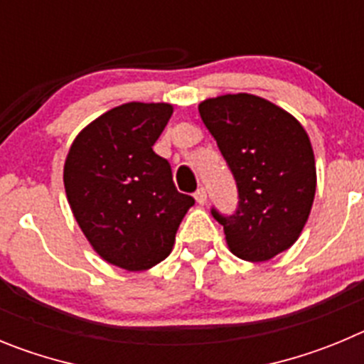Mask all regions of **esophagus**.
Masks as SVG:
<instances>
[{"label":"esophagus","instance_id":"34e87169","mask_svg":"<svg viewBox=\"0 0 364 364\" xmlns=\"http://www.w3.org/2000/svg\"><path fill=\"white\" fill-rule=\"evenodd\" d=\"M194 198H196V201L199 203V205H205V203H206V190L203 188V186H201V188H198V190H196Z\"/></svg>","mask_w":364,"mask_h":364}]
</instances>
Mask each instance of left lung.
<instances>
[{
  "mask_svg": "<svg viewBox=\"0 0 364 364\" xmlns=\"http://www.w3.org/2000/svg\"><path fill=\"white\" fill-rule=\"evenodd\" d=\"M199 116L218 143L237 185V208L212 215L232 254L268 261L292 247L312 210L316 159L309 134L277 105L227 94L205 100Z\"/></svg>",
  "mask_w": 364,
  "mask_h": 364,
  "instance_id": "obj_1",
  "label": "left lung"
}]
</instances>
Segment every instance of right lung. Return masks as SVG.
Wrapping results in <instances>:
<instances>
[{"label":"right lung","mask_w":364,"mask_h":364,"mask_svg":"<svg viewBox=\"0 0 364 364\" xmlns=\"http://www.w3.org/2000/svg\"><path fill=\"white\" fill-rule=\"evenodd\" d=\"M168 103H125L74 139L65 161L68 205L105 261L139 272L161 263L194 198L178 192L172 168L154 152L172 116Z\"/></svg>","instance_id":"1"}]
</instances>
